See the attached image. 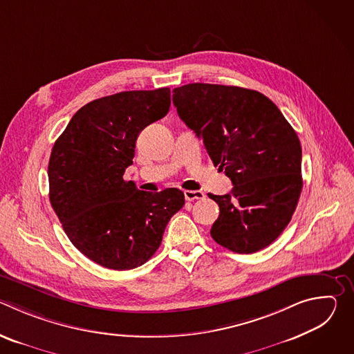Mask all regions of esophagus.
I'll list each match as a JSON object with an SVG mask.
<instances>
[{
	"label": "esophagus",
	"mask_w": 354,
	"mask_h": 354,
	"mask_svg": "<svg viewBox=\"0 0 354 354\" xmlns=\"http://www.w3.org/2000/svg\"><path fill=\"white\" fill-rule=\"evenodd\" d=\"M183 194H185V198L187 200V201H193V200H200V198H205V193L201 192V190H185L183 192Z\"/></svg>",
	"instance_id": "esophagus-1"
}]
</instances>
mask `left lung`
I'll use <instances>...</instances> for the list:
<instances>
[{"label":"left lung","mask_w":354,"mask_h":354,"mask_svg":"<svg viewBox=\"0 0 354 354\" xmlns=\"http://www.w3.org/2000/svg\"><path fill=\"white\" fill-rule=\"evenodd\" d=\"M174 92L179 118L234 185L231 193L209 194L220 207L213 239L236 254L266 248L290 223L301 194L297 133L258 91L196 82Z\"/></svg>","instance_id":"8db88e82"}]
</instances>
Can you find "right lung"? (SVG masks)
<instances>
[{"label":"right lung","mask_w":354,"mask_h":354,"mask_svg":"<svg viewBox=\"0 0 354 354\" xmlns=\"http://www.w3.org/2000/svg\"><path fill=\"white\" fill-rule=\"evenodd\" d=\"M171 89L124 91L82 106L56 140L48 161V197L73 245L95 263L129 270L161 245L182 190H138L123 179L138 134L162 119Z\"/></svg>","instance_id":"1"}]
</instances>
